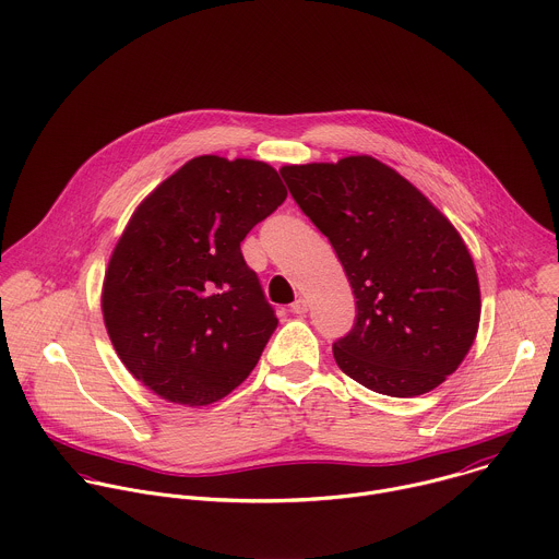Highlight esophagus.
I'll return each mask as SVG.
<instances>
[{"instance_id":"esophagus-1","label":"esophagus","mask_w":559,"mask_h":559,"mask_svg":"<svg viewBox=\"0 0 559 559\" xmlns=\"http://www.w3.org/2000/svg\"><path fill=\"white\" fill-rule=\"evenodd\" d=\"M292 311H294V313H307V300H305V298H296V300L292 302Z\"/></svg>"}]
</instances>
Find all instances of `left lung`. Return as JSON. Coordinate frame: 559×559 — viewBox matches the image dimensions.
<instances>
[{
  "mask_svg": "<svg viewBox=\"0 0 559 559\" xmlns=\"http://www.w3.org/2000/svg\"><path fill=\"white\" fill-rule=\"evenodd\" d=\"M281 175L353 287L357 316L333 342L335 364L391 397L443 384L472 348L480 320L476 267L456 228L370 155L292 164Z\"/></svg>",
  "mask_w": 559,
  "mask_h": 559,
  "instance_id": "left-lung-1",
  "label": "left lung"
}]
</instances>
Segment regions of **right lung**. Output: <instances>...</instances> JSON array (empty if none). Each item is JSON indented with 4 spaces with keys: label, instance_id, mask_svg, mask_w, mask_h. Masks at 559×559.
Wrapping results in <instances>:
<instances>
[{
    "label": "right lung",
    "instance_id": "add662e5",
    "mask_svg": "<svg viewBox=\"0 0 559 559\" xmlns=\"http://www.w3.org/2000/svg\"><path fill=\"white\" fill-rule=\"evenodd\" d=\"M287 198L257 159L200 155L135 209L103 283V318L129 373L166 402L209 406L257 366L278 318L241 241Z\"/></svg>",
    "mask_w": 559,
    "mask_h": 559
}]
</instances>
